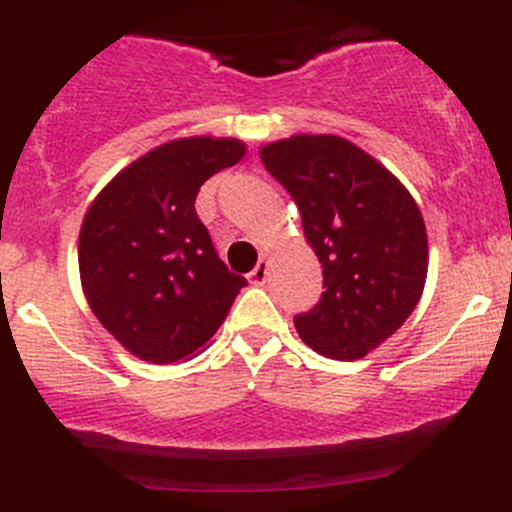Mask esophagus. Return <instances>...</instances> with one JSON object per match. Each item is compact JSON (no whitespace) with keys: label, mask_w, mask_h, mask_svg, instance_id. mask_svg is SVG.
I'll list each match as a JSON object with an SVG mask.
<instances>
[{"label":"esophagus","mask_w":512,"mask_h":512,"mask_svg":"<svg viewBox=\"0 0 512 512\" xmlns=\"http://www.w3.org/2000/svg\"><path fill=\"white\" fill-rule=\"evenodd\" d=\"M267 275H270V260H265V257H262V260L255 265V270H252L247 277H250L252 285H265Z\"/></svg>","instance_id":"34e87169"}]
</instances>
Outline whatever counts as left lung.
<instances>
[{
	"instance_id": "1",
	"label": "left lung",
	"mask_w": 512,
	"mask_h": 512,
	"mask_svg": "<svg viewBox=\"0 0 512 512\" xmlns=\"http://www.w3.org/2000/svg\"><path fill=\"white\" fill-rule=\"evenodd\" d=\"M260 158L297 203L324 267L322 299L294 317L299 339L329 359H361L423 294L428 237L416 200L379 160L332 133L267 143Z\"/></svg>"
}]
</instances>
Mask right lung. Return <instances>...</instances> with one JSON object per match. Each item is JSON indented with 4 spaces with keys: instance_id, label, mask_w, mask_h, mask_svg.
Returning a JSON list of instances; mask_svg holds the SVG:
<instances>
[{
    "instance_id": "1",
    "label": "right lung",
    "mask_w": 512,
    "mask_h": 512,
    "mask_svg": "<svg viewBox=\"0 0 512 512\" xmlns=\"http://www.w3.org/2000/svg\"><path fill=\"white\" fill-rule=\"evenodd\" d=\"M245 151L237 138H175L126 165L86 210L79 232L86 302L138 359L195 356L247 285L227 270L195 213L200 185Z\"/></svg>"
}]
</instances>
